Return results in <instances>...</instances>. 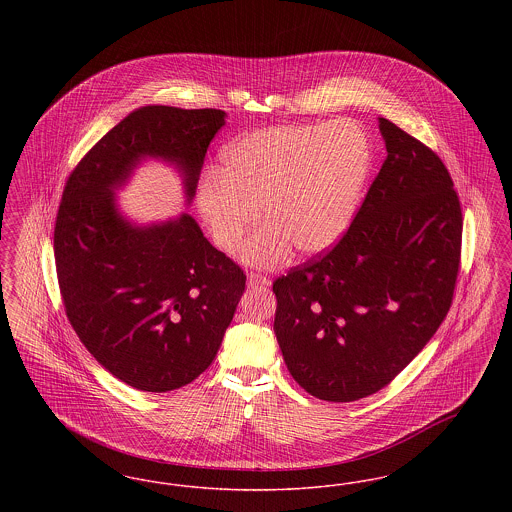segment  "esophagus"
Masks as SVG:
<instances>
[{
  "label": "esophagus",
  "mask_w": 512,
  "mask_h": 512,
  "mask_svg": "<svg viewBox=\"0 0 512 512\" xmlns=\"http://www.w3.org/2000/svg\"><path fill=\"white\" fill-rule=\"evenodd\" d=\"M247 284H249L251 288H263V286H268L267 276L257 274V272H249V274H247Z\"/></svg>",
  "instance_id": "1"
}]
</instances>
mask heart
Masks as SVG:
<instances>
[{"label":"heart","mask_w":512,"mask_h":512,"mask_svg":"<svg viewBox=\"0 0 512 512\" xmlns=\"http://www.w3.org/2000/svg\"><path fill=\"white\" fill-rule=\"evenodd\" d=\"M370 171V146L353 122L278 124L255 130L220 151L219 171L205 172L197 211L222 251H236L261 226L242 259L253 267L284 265L340 242L355 217Z\"/></svg>","instance_id":"obj_1"}]
</instances>
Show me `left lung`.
I'll use <instances>...</instances> for the list:
<instances>
[{
    "label": "left lung",
    "instance_id": "1",
    "mask_svg": "<svg viewBox=\"0 0 512 512\" xmlns=\"http://www.w3.org/2000/svg\"><path fill=\"white\" fill-rule=\"evenodd\" d=\"M388 157L338 244L274 280L293 380L347 403L386 388L436 334L461 263L463 213L438 155L378 119Z\"/></svg>",
    "mask_w": 512,
    "mask_h": 512
}]
</instances>
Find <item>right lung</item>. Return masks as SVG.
<instances>
[{"instance_id": "obj_1", "label": "right lung", "mask_w": 512, "mask_h": 512, "mask_svg": "<svg viewBox=\"0 0 512 512\" xmlns=\"http://www.w3.org/2000/svg\"><path fill=\"white\" fill-rule=\"evenodd\" d=\"M220 109L132 111L71 172L53 249L65 313L99 365L136 390H178L213 363L245 290V274L188 213L138 226L115 190L147 159L184 176L192 201Z\"/></svg>"}]
</instances>
